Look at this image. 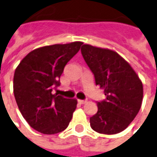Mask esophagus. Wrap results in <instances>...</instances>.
I'll list each match as a JSON object with an SVG mask.
<instances>
[{
  "mask_svg": "<svg viewBox=\"0 0 157 157\" xmlns=\"http://www.w3.org/2000/svg\"><path fill=\"white\" fill-rule=\"evenodd\" d=\"M78 102L80 104H85L87 103V100H78Z\"/></svg>",
  "mask_w": 157,
  "mask_h": 157,
  "instance_id": "obj_1",
  "label": "esophagus"
}]
</instances>
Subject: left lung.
<instances>
[{
	"label": "left lung",
	"instance_id": "8db88e82",
	"mask_svg": "<svg viewBox=\"0 0 157 157\" xmlns=\"http://www.w3.org/2000/svg\"><path fill=\"white\" fill-rule=\"evenodd\" d=\"M82 55L104 89L105 99L97 102L98 112L90 118L94 131L116 134L132 123L141 108L143 84L131 65L117 52L83 44Z\"/></svg>",
	"mask_w": 157,
	"mask_h": 157
}]
</instances>
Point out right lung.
I'll return each instance as SVG.
<instances>
[{
	"mask_svg": "<svg viewBox=\"0 0 157 157\" xmlns=\"http://www.w3.org/2000/svg\"><path fill=\"white\" fill-rule=\"evenodd\" d=\"M82 42L53 44L28 53L16 68L13 94L20 113L30 126L43 134L64 131L76 108L75 99L53 94L60 86L65 65Z\"/></svg>",
	"mask_w": 157,
	"mask_h": 157,
	"instance_id": "1",
	"label": "right lung"
}]
</instances>
